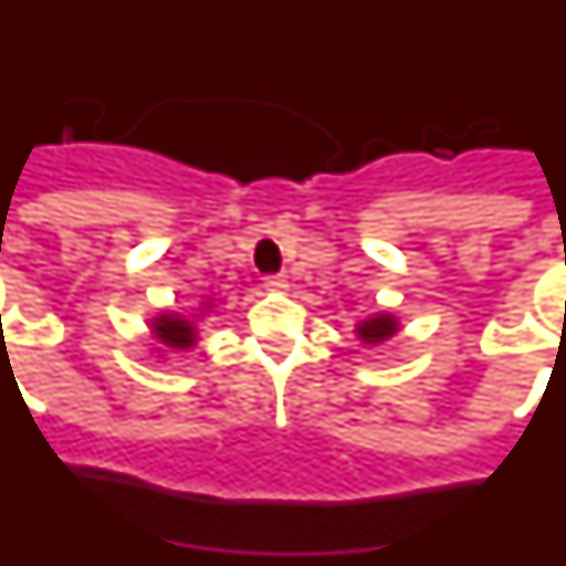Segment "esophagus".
<instances>
[{"mask_svg":"<svg viewBox=\"0 0 566 566\" xmlns=\"http://www.w3.org/2000/svg\"><path fill=\"white\" fill-rule=\"evenodd\" d=\"M264 287L273 293H282L284 287H287V279H284V275H268V279H264Z\"/></svg>","mask_w":566,"mask_h":566,"instance_id":"1","label":"esophagus"}]
</instances>
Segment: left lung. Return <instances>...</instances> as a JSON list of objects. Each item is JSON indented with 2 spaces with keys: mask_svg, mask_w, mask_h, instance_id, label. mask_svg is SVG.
<instances>
[{
  "mask_svg": "<svg viewBox=\"0 0 566 566\" xmlns=\"http://www.w3.org/2000/svg\"><path fill=\"white\" fill-rule=\"evenodd\" d=\"M400 327H402L400 319H397L394 313L379 311V313H371V316L356 319L354 334L363 345H382V342H388L391 336L400 334Z\"/></svg>",
  "mask_w": 566,
  "mask_h": 566,
  "instance_id": "obj_1",
  "label": "left lung"
}]
</instances>
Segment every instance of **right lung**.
<instances>
[{"mask_svg":"<svg viewBox=\"0 0 566 566\" xmlns=\"http://www.w3.org/2000/svg\"><path fill=\"white\" fill-rule=\"evenodd\" d=\"M218 305L212 296H201L198 307L192 313L180 311H158L149 319V336L155 339V348L151 354H158V359H164L166 354H184V350L198 348L201 342V322L216 313Z\"/></svg>","mask_w":566,"mask_h":566,"instance_id":"right-lung-1","label":"right lung"}]
</instances>
